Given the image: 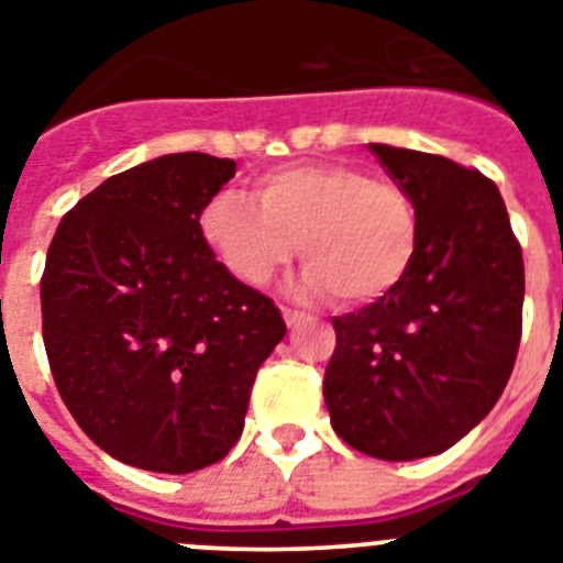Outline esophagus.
Segmentation results:
<instances>
[{"mask_svg":"<svg viewBox=\"0 0 563 563\" xmlns=\"http://www.w3.org/2000/svg\"><path fill=\"white\" fill-rule=\"evenodd\" d=\"M305 321V312H296V310H285V324L287 327H298Z\"/></svg>","mask_w":563,"mask_h":563,"instance_id":"1","label":"esophagus"}]
</instances>
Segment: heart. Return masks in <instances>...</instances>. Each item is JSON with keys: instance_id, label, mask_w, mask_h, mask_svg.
I'll use <instances>...</instances> for the list:
<instances>
[{"instance_id": "1", "label": "heart", "mask_w": 563, "mask_h": 563, "mask_svg": "<svg viewBox=\"0 0 563 563\" xmlns=\"http://www.w3.org/2000/svg\"><path fill=\"white\" fill-rule=\"evenodd\" d=\"M256 200L220 191L202 211V236L245 285H267L301 253L296 292H335L346 305L386 296L417 253V211L397 180L350 163H292L256 180Z\"/></svg>"}]
</instances>
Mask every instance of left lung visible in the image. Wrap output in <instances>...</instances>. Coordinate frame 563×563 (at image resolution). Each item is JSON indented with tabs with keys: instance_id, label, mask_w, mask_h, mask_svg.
I'll list each match as a JSON object with an SVG mask.
<instances>
[{
	"instance_id": "8db88e82",
	"label": "left lung",
	"mask_w": 563,
	"mask_h": 563,
	"mask_svg": "<svg viewBox=\"0 0 563 563\" xmlns=\"http://www.w3.org/2000/svg\"><path fill=\"white\" fill-rule=\"evenodd\" d=\"M417 211L409 273L375 305L332 318L324 402L361 454L409 462L479 426L514 372L525 262L496 183L440 154L369 143Z\"/></svg>"
}]
</instances>
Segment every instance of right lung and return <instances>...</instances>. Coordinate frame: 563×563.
<instances>
[{
  "instance_id": "1",
  "label": "right lung",
  "mask_w": 563,
  "mask_h": 563,
  "mask_svg": "<svg viewBox=\"0 0 563 563\" xmlns=\"http://www.w3.org/2000/svg\"><path fill=\"white\" fill-rule=\"evenodd\" d=\"M233 174L211 154H163L103 180L49 242L42 330L58 395L98 449L154 474H191L236 445L287 332L202 236V208Z\"/></svg>"
}]
</instances>
